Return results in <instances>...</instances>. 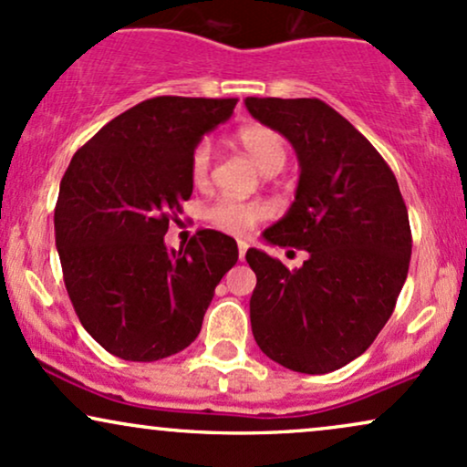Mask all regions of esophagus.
<instances>
[{
	"label": "esophagus",
	"instance_id": "esophagus-1",
	"mask_svg": "<svg viewBox=\"0 0 467 467\" xmlns=\"http://www.w3.org/2000/svg\"><path fill=\"white\" fill-rule=\"evenodd\" d=\"M237 248H239V258H241V261H244L245 252H248V244H245L244 239H239V241H237Z\"/></svg>",
	"mask_w": 467,
	"mask_h": 467
}]
</instances>
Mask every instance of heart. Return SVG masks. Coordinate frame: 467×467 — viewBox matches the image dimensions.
Segmentation results:
<instances>
[{
  "mask_svg": "<svg viewBox=\"0 0 467 467\" xmlns=\"http://www.w3.org/2000/svg\"><path fill=\"white\" fill-rule=\"evenodd\" d=\"M237 143L250 154L265 173H276L287 162V145L276 130L263 126V123H248L234 132ZM211 173V145L206 141L198 143L191 151L189 176L195 187H204ZM267 217V206L252 200L219 198L211 202L204 209V219L213 228L228 234H245L254 223Z\"/></svg>",
  "mask_w": 467,
  "mask_h": 467,
  "instance_id": "heart-1",
  "label": "heart"
}]
</instances>
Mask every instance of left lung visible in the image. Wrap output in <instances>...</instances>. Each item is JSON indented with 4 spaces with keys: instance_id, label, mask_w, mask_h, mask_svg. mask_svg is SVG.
<instances>
[{
    "instance_id": "8db88e82",
    "label": "left lung",
    "mask_w": 467,
    "mask_h": 467,
    "mask_svg": "<svg viewBox=\"0 0 467 467\" xmlns=\"http://www.w3.org/2000/svg\"><path fill=\"white\" fill-rule=\"evenodd\" d=\"M300 161L296 202L263 233L306 250L300 269L250 248V322L258 348L285 368L326 374L361 357L394 313L411 261L398 180L346 117L317 98H245Z\"/></svg>"
}]
</instances>
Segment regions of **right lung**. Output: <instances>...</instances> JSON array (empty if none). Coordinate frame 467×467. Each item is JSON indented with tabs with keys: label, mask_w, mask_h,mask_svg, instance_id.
Wrapping results in <instances>:
<instances>
[{
	"label": "right lung",
	"mask_w": 467,
	"mask_h": 467,
	"mask_svg": "<svg viewBox=\"0 0 467 467\" xmlns=\"http://www.w3.org/2000/svg\"><path fill=\"white\" fill-rule=\"evenodd\" d=\"M237 99H145L73 154L54 211L67 294L87 333L123 361H159L202 328L237 241L198 230L170 250L165 233L193 193L191 151Z\"/></svg>",
	"instance_id": "right-lung-1"
}]
</instances>
